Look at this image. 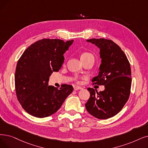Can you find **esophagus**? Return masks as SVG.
<instances>
[{
    "label": "esophagus",
    "mask_w": 148,
    "mask_h": 148,
    "mask_svg": "<svg viewBox=\"0 0 148 148\" xmlns=\"http://www.w3.org/2000/svg\"><path fill=\"white\" fill-rule=\"evenodd\" d=\"M74 90L75 91H77V90H79V89H82V88L80 86H76L74 87Z\"/></svg>",
    "instance_id": "1"
}]
</instances>
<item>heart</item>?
Returning a JSON list of instances; mask_svg holds the SVG:
<instances>
[{"label": "heart", "mask_w": 148, "mask_h": 148, "mask_svg": "<svg viewBox=\"0 0 148 148\" xmlns=\"http://www.w3.org/2000/svg\"><path fill=\"white\" fill-rule=\"evenodd\" d=\"M90 57H94L93 55L91 53H88V52H85V53H83V54H82V55L80 56V59L81 60H85L86 59L90 58Z\"/></svg>", "instance_id": "b5f03b06"}]
</instances>
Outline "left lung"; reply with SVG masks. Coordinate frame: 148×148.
I'll return each instance as SVG.
<instances>
[{
	"mask_svg": "<svg viewBox=\"0 0 148 148\" xmlns=\"http://www.w3.org/2000/svg\"><path fill=\"white\" fill-rule=\"evenodd\" d=\"M86 41L100 48V71L92 82L93 84L104 85L105 90L98 92L88 88L90 97L85 107L92 116L107 119L117 114L130 97L132 82L130 63L123 51L112 40L100 38Z\"/></svg>",
	"mask_w": 148,
	"mask_h": 148,
	"instance_id": "1",
	"label": "left lung"
}]
</instances>
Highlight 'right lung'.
Returning a JSON list of instances; mask_svg holds the SVG:
<instances>
[{
	"label": "right lung",
	"mask_w": 148,
	"mask_h": 148,
	"mask_svg": "<svg viewBox=\"0 0 148 148\" xmlns=\"http://www.w3.org/2000/svg\"><path fill=\"white\" fill-rule=\"evenodd\" d=\"M73 41L43 38L30 45L18 59L15 72L16 95L30 115L38 118L50 116L73 91L72 85L63 84L59 88L48 83L53 72L61 68L63 54Z\"/></svg>",
	"instance_id": "obj_1"
}]
</instances>
